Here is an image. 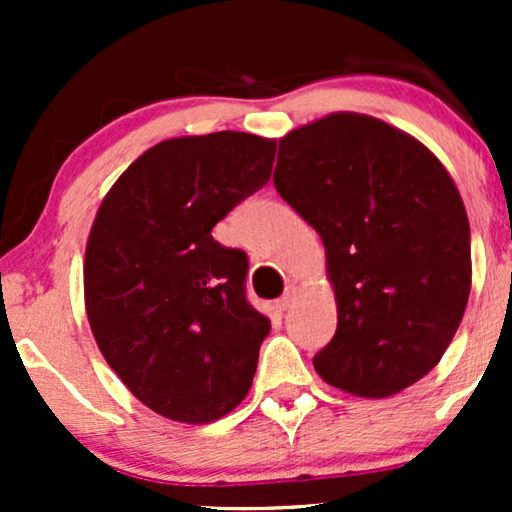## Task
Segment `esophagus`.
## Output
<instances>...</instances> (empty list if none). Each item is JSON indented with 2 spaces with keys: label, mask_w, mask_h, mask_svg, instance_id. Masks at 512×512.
<instances>
[{
  "label": "esophagus",
  "mask_w": 512,
  "mask_h": 512,
  "mask_svg": "<svg viewBox=\"0 0 512 512\" xmlns=\"http://www.w3.org/2000/svg\"><path fill=\"white\" fill-rule=\"evenodd\" d=\"M296 296H298V291L291 286V289H286L284 296H281L279 301H276V308H279V310H289L291 305L296 303Z\"/></svg>",
  "instance_id": "esophagus-1"
}]
</instances>
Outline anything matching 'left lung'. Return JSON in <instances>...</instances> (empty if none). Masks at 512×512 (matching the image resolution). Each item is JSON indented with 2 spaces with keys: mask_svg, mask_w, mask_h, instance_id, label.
<instances>
[{
  "mask_svg": "<svg viewBox=\"0 0 512 512\" xmlns=\"http://www.w3.org/2000/svg\"><path fill=\"white\" fill-rule=\"evenodd\" d=\"M274 187L320 233L337 332L325 383L390 397L443 358L472 289L469 221L424 144L370 115L332 113L279 142Z\"/></svg>",
  "mask_w": 512,
  "mask_h": 512,
  "instance_id": "left-lung-1",
  "label": "left lung"
}]
</instances>
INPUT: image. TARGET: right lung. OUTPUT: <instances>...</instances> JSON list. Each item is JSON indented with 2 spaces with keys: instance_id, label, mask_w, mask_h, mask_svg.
I'll return each mask as SVG.
<instances>
[{
  "instance_id": "obj_1",
  "label": "right lung",
  "mask_w": 512,
  "mask_h": 512,
  "mask_svg": "<svg viewBox=\"0 0 512 512\" xmlns=\"http://www.w3.org/2000/svg\"><path fill=\"white\" fill-rule=\"evenodd\" d=\"M274 139L151 146L105 195L84 260L86 315L108 366L166 419L209 424L243 402L272 325L245 298L248 255L211 228L267 185Z\"/></svg>"
}]
</instances>
